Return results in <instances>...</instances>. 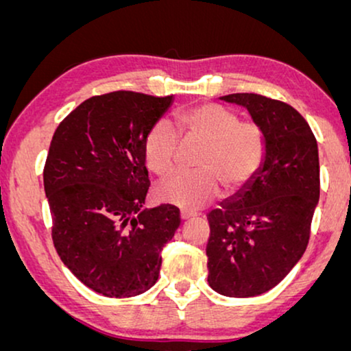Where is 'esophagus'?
Here are the masks:
<instances>
[{"mask_svg":"<svg viewBox=\"0 0 351 351\" xmlns=\"http://www.w3.org/2000/svg\"><path fill=\"white\" fill-rule=\"evenodd\" d=\"M195 215V213H191V210H186V209H182L180 210V219L182 220H189Z\"/></svg>","mask_w":351,"mask_h":351,"instance_id":"1","label":"esophagus"}]
</instances>
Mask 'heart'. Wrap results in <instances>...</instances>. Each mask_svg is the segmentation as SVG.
<instances>
[{"label":"heart","mask_w":351,"mask_h":351,"mask_svg":"<svg viewBox=\"0 0 351 351\" xmlns=\"http://www.w3.org/2000/svg\"><path fill=\"white\" fill-rule=\"evenodd\" d=\"M176 124L185 142L203 143L193 174H177L158 189V198L196 209L217 198L225 189L237 193L254 179L265 158V134L256 121L239 119L219 104H199L180 110ZM153 174H172L179 155V136L169 124L156 123L143 145Z\"/></svg>","instance_id":"obj_1"}]
</instances>
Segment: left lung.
<instances>
[{"label": "left lung", "mask_w": 351, "mask_h": 351, "mask_svg": "<svg viewBox=\"0 0 351 351\" xmlns=\"http://www.w3.org/2000/svg\"><path fill=\"white\" fill-rule=\"evenodd\" d=\"M220 100L247 110L267 148L254 179L208 215V282L222 295L254 297L285 280L304 256L319 201L318 143L285 102L247 93Z\"/></svg>", "instance_id": "8db88e82"}]
</instances>
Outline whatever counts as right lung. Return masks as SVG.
Here are the masks:
<instances>
[{
	"label": "right lung",
	"instance_id": "1",
	"mask_svg": "<svg viewBox=\"0 0 351 351\" xmlns=\"http://www.w3.org/2000/svg\"><path fill=\"white\" fill-rule=\"evenodd\" d=\"M174 102L132 90L94 95L56 129L45 166L52 241L78 280L105 297H134L158 281L179 209H142L150 186L143 145Z\"/></svg>",
	"mask_w": 351,
	"mask_h": 351
}]
</instances>
